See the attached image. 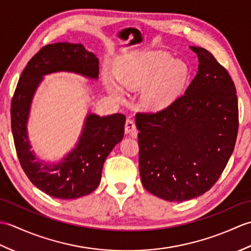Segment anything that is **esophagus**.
<instances>
[{
    "instance_id": "1",
    "label": "esophagus",
    "mask_w": 251,
    "mask_h": 251,
    "mask_svg": "<svg viewBox=\"0 0 251 251\" xmlns=\"http://www.w3.org/2000/svg\"><path fill=\"white\" fill-rule=\"evenodd\" d=\"M136 131H137V128H136L135 122L132 121L131 119H127V121L125 123V132H126V134H130V136L135 137Z\"/></svg>"
}]
</instances>
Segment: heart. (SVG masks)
Listing matches in <instances>:
<instances>
[{"instance_id": "1", "label": "heart", "mask_w": 251, "mask_h": 251, "mask_svg": "<svg viewBox=\"0 0 251 251\" xmlns=\"http://www.w3.org/2000/svg\"><path fill=\"white\" fill-rule=\"evenodd\" d=\"M115 77L123 87L141 89V103L148 110L167 108L177 100L188 83L190 70L186 63L174 60L164 51L136 52L122 59L115 67ZM108 92L123 99V90L113 79L104 77Z\"/></svg>"}]
</instances>
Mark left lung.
Returning a JSON list of instances; mask_svg holds the SVG:
<instances>
[{
    "label": "left lung",
    "instance_id": "obj_1",
    "mask_svg": "<svg viewBox=\"0 0 251 251\" xmlns=\"http://www.w3.org/2000/svg\"><path fill=\"white\" fill-rule=\"evenodd\" d=\"M190 49L200 63L185 93L155 113L136 114L141 182L169 201L195 199L212 188L238 131V101L230 74L211 52Z\"/></svg>",
    "mask_w": 251,
    "mask_h": 251
}]
</instances>
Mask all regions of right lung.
Wrapping results in <instances>:
<instances>
[{"label":"right lung","mask_w":251,"mask_h":251,"mask_svg":"<svg viewBox=\"0 0 251 251\" xmlns=\"http://www.w3.org/2000/svg\"><path fill=\"white\" fill-rule=\"evenodd\" d=\"M68 71L98 78L99 61L82 44H49L26 63L15 89L10 105L12 132L21 167L29 180L47 195L72 200L97 189L106 156L124 137V114L98 116L85 121L76 147L57 164H43L31 151L26 134L30 106L35 90L46 74Z\"/></svg>","instance_id":"1"}]
</instances>
